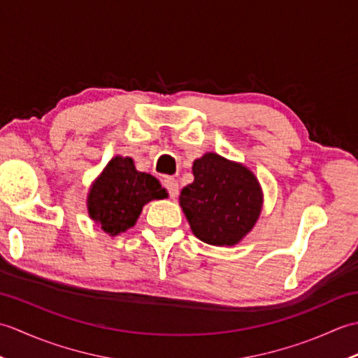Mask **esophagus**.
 I'll return each instance as SVG.
<instances>
[{"instance_id": "1", "label": "esophagus", "mask_w": 358, "mask_h": 358, "mask_svg": "<svg viewBox=\"0 0 358 358\" xmlns=\"http://www.w3.org/2000/svg\"><path fill=\"white\" fill-rule=\"evenodd\" d=\"M163 185L167 189V192H169V195L172 196V199H175V196L178 195V181L175 180L173 177H166L163 180Z\"/></svg>"}]
</instances>
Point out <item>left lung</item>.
<instances>
[{
  "label": "left lung",
  "mask_w": 358,
  "mask_h": 358,
  "mask_svg": "<svg viewBox=\"0 0 358 358\" xmlns=\"http://www.w3.org/2000/svg\"><path fill=\"white\" fill-rule=\"evenodd\" d=\"M194 183L183 187L180 206L196 238L214 246L237 245L257 223L262 187L248 167L208 152L192 166Z\"/></svg>",
  "instance_id": "1"
}]
</instances>
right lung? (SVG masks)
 <instances>
[{
  "label": "right lung",
  "mask_w": 358,
  "mask_h": 358,
  "mask_svg": "<svg viewBox=\"0 0 358 358\" xmlns=\"http://www.w3.org/2000/svg\"><path fill=\"white\" fill-rule=\"evenodd\" d=\"M166 195L155 177L135 169L132 158L117 155L90 187L89 217L113 237L136 223L144 204Z\"/></svg>",
  "instance_id": "1"
}]
</instances>
